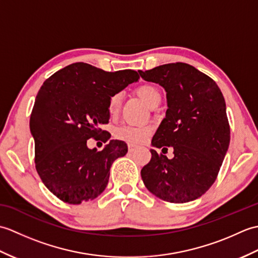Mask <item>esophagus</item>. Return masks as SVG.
Returning <instances> with one entry per match:
<instances>
[{
    "instance_id": "1",
    "label": "esophagus",
    "mask_w": 258,
    "mask_h": 258,
    "mask_svg": "<svg viewBox=\"0 0 258 258\" xmlns=\"http://www.w3.org/2000/svg\"><path fill=\"white\" fill-rule=\"evenodd\" d=\"M136 149H138V146H136V145L128 144V151H130V152H134Z\"/></svg>"
}]
</instances>
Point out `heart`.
<instances>
[{
    "instance_id": "1",
    "label": "heart",
    "mask_w": 258,
    "mask_h": 258,
    "mask_svg": "<svg viewBox=\"0 0 258 258\" xmlns=\"http://www.w3.org/2000/svg\"><path fill=\"white\" fill-rule=\"evenodd\" d=\"M136 94L143 101L147 106L153 107L161 102V92L156 86L152 84H142L136 89ZM122 103V96L119 93H114L108 98L107 107L111 114H116ZM151 134L149 126H136V125H122L115 128L114 135L118 140H122L128 143H142L147 136Z\"/></svg>"
}]
</instances>
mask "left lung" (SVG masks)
I'll list each match as a JSON object with an SVG mask.
<instances>
[{
	"instance_id": "1",
	"label": "left lung",
	"mask_w": 258,
	"mask_h": 258,
	"mask_svg": "<svg viewBox=\"0 0 258 258\" xmlns=\"http://www.w3.org/2000/svg\"><path fill=\"white\" fill-rule=\"evenodd\" d=\"M145 81L166 91V116L152 145L174 150L172 160L151 150L142 179L152 194L169 203H187L215 182L231 140L225 100L210 76L186 63L139 71ZM162 150V151H163Z\"/></svg>"
}]
</instances>
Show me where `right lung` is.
<instances>
[{"instance_id":"1","label":"right lung","mask_w":258,"mask_h":258,"mask_svg":"<svg viewBox=\"0 0 258 258\" xmlns=\"http://www.w3.org/2000/svg\"><path fill=\"white\" fill-rule=\"evenodd\" d=\"M140 76L136 71L105 72L87 63L57 71L41 86L33 106L30 130L35 143V168L42 182L69 204L94 200L105 189L109 168L127 153L123 141L111 140L97 152L89 139L106 142L108 98Z\"/></svg>"}]
</instances>
